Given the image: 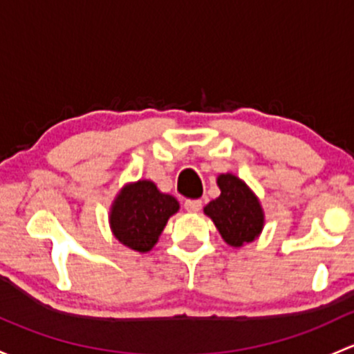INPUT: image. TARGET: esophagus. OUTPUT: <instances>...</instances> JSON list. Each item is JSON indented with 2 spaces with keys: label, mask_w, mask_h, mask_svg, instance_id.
<instances>
[{
  "label": "esophagus",
  "mask_w": 354,
  "mask_h": 354,
  "mask_svg": "<svg viewBox=\"0 0 354 354\" xmlns=\"http://www.w3.org/2000/svg\"><path fill=\"white\" fill-rule=\"evenodd\" d=\"M185 210L196 214V212L202 210V200H187V202H185Z\"/></svg>",
  "instance_id": "obj_1"
}]
</instances>
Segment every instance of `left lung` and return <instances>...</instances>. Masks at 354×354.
<instances>
[{
    "label": "left lung",
    "mask_w": 354,
    "mask_h": 354,
    "mask_svg": "<svg viewBox=\"0 0 354 354\" xmlns=\"http://www.w3.org/2000/svg\"><path fill=\"white\" fill-rule=\"evenodd\" d=\"M217 185L221 195L205 205L203 212L222 239L230 248H243L258 239L265 227V210L256 193L232 173L218 174Z\"/></svg>",
    "instance_id": "8db88e82"
}]
</instances>
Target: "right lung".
<instances>
[{
	"mask_svg": "<svg viewBox=\"0 0 354 354\" xmlns=\"http://www.w3.org/2000/svg\"><path fill=\"white\" fill-rule=\"evenodd\" d=\"M178 210V200L169 193H162L154 181L125 183L110 207L111 234L125 248L149 252L158 244L171 215Z\"/></svg>",
	"mask_w": 354,
	"mask_h": 354,
	"instance_id": "add662e5",
	"label": "right lung"
}]
</instances>
